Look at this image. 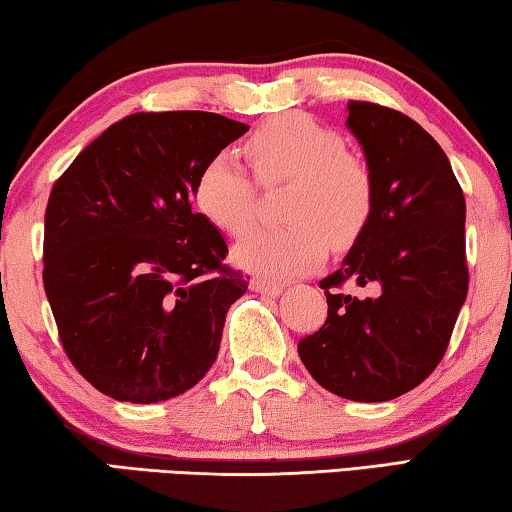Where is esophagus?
<instances>
[{"instance_id":"1","label":"esophagus","mask_w":512,"mask_h":512,"mask_svg":"<svg viewBox=\"0 0 512 512\" xmlns=\"http://www.w3.org/2000/svg\"><path fill=\"white\" fill-rule=\"evenodd\" d=\"M251 288H254V291L261 293V295H270V298H274V295L281 293L279 284H274V281H268V279H261V277L251 279Z\"/></svg>"}]
</instances>
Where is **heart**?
Wrapping results in <instances>:
<instances>
[{"label": "heart", "mask_w": 512, "mask_h": 512, "mask_svg": "<svg viewBox=\"0 0 512 512\" xmlns=\"http://www.w3.org/2000/svg\"><path fill=\"white\" fill-rule=\"evenodd\" d=\"M247 154L263 187L291 182L284 219L235 247L242 268L270 279L307 272L325 249H344L360 238L374 212V177L344 140L307 115H277L247 140ZM194 201L221 233L242 238L258 219V189L233 152H219L196 177Z\"/></svg>", "instance_id": "b5f03b06"}]
</instances>
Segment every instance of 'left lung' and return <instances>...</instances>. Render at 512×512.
Masks as SVG:
<instances>
[{
  "label": "left lung",
  "instance_id": "obj_1",
  "mask_svg": "<svg viewBox=\"0 0 512 512\" xmlns=\"http://www.w3.org/2000/svg\"><path fill=\"white\" fill-rule=\"evenodd\" d=\"M348 129L374 177V212L342 268L318 281L328 318L300 339L307 372L353 402H388L427 379L469 291L462 187L441 145L409 115L348 103ZM351 280L372 285L358 301Z\"/></svg>",
  "mask_w": 512,
  "mask_h": 512
}]
</instances>
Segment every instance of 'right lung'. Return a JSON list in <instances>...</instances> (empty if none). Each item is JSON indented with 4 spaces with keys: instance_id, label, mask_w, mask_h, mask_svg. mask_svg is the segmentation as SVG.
Wrapping results in <instances>:
<instances>
[{
    "instance_id": "add662e5",
    "label": "right lung",
    "mask_w": 512,
    "mask_h": 512,
    "mask_svg": "<svg viewBox=\"0 0 512 512\" xmlns=\"http://www.w3.org/2000/svg\"><path fill=\"white\" fill-rule=\"evenodd\" d=\"M247 129L203 110L133 113L50 191L43 288L64 353L103 395L164 402L217 360L249 277L191 201L203 166Z\"/></svg>"
}]
</instances>
